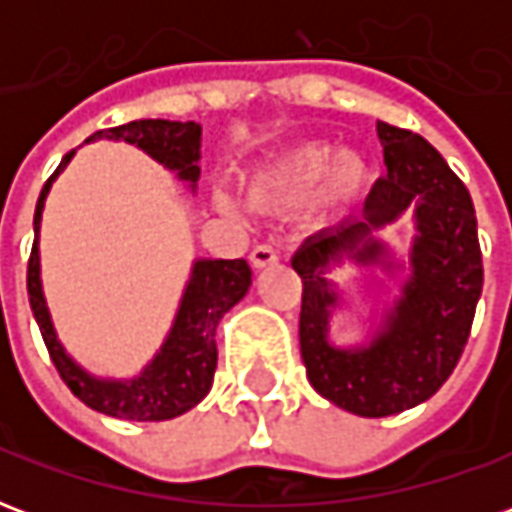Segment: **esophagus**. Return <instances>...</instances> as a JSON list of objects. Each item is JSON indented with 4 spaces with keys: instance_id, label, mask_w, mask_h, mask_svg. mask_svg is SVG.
<instances>
[{
    "instance_id": "1",
    "label": "esophagus",
    "mask_w": 512,
    "mask_h": 512,
    "mask_svg": "<svg viewBox=\"0 0 512 512\" xmlns=\"http://www.w3.org/2000/svg\"><path fill=\"white\" fill-rule=\"evenodd\" d=\"M249 260H252V266H255V268H266V266H271V263H277L279 255H277V249H274V246L257 244L255 249H252Z\"/></svg>"
}]
</instances>
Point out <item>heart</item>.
Instances as JSON below:
<instances>
[{
    "instance_id": "1",
    "label": "heart",
    "mask_w": 512,
    "mask_h": 512,
    "mask_svg": "<svg viewBox=\"0 0 512 512\" xmlns=\"http://www.w3.org/2000/svg\"><path fill=\"white\" fill-rule=\"evenodd\" d=\"M334 156L321 145H310V147H301L296 153H290L282 161H277L274 167L263 169L255 180V194L260 200H277V197H293V194H299V191L310 189L312 183H318V180L329 172L332 167ZM362 172H365V164L359 161L356 156H343L337 161V167H334V180H337V186L340 189H354L356 183L362 180ZM224 208H230L233 200L222 194L219 197Z\"/></svg>"
}]
</instances>
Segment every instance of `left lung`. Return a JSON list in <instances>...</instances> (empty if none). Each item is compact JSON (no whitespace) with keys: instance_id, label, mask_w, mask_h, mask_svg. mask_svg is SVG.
Wrapping results in <instances>:
<instances>
[{"instance_id":"8db88e82","label":"left lung","mask_w":512,"mask_h":512,"mask_svg":"<svg viewBox=\"0 0 512 512\" xmlns=\"http://www.w3.org/2000/svg\"><path fill=\"white\" fill-rule=\"evenodd\" d=\"M386 175L359 219L307 238L293 255L301 277L299 343L315 392L359 417H389L436 395L458 365L483 293V252L469 189L436 147L406 128L378 123ZM415 208L418 235L404 296L374 340L359 349L328 343L336 294L325 274L383 256L375 230Z\"/></svg>"}]
</instances>
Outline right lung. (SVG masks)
I'll return each instance as SVG.
<instances>
[{"label": "right lung", "mask_w": 512, "mask_h": 512, "mask_svg": "<svg viewBox=\"0 0 512 512\" xmlns=\"http://www.w3.org/2000/svg\"><path fill=\"white\" fill-rule=\"evenodd\" d=\"M200 123H175V120H134L126 126L104 128L95 131L90 139H123L128 145H136L153 156L158 164H164L172 172H178L180 180H186L191 189L200 178ZM73 150L62 158V164L54 169V175L46 180L40 191L38 208H35V244L27 266V293L29 307L35 312V321L43 334V343L49 348V356L60 378L68 384L73 395L84 406L101 411L106 417L131 419V422H161L186 414L189 408L200 403L208 395L216 373V326L224 318V312L244 299L252 285V268L244 257L238 260H197L191 268V279L186 293L180 299L178 318L172 323L167 343L161 345L156 359L142 370V376L131 381H106L84 373L82 367L65 354V348L57 340V332L51 326L43 288H40V213L43 202L51 189V180L60 175L65 164L71 161Z\"/></svg>", "instance_id": "obj_1"}]
</instances>
